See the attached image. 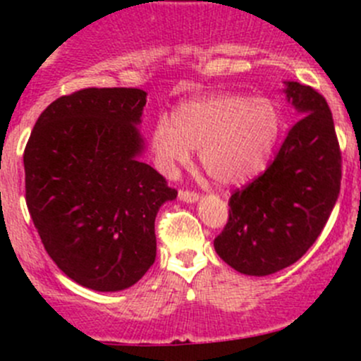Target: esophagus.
Masks as SVG:
<instances>
[{
	"label": "esophagus",
	"mask_w": 361,
	"mask_h": 361,
	"mask_svg": "<svg viewBox=\"0 0 361 361\" xmlns=\"http://www.w3.org/2000/svg\"><path fill=\"white\" fill-rule=\"evenodd\" d=\"M178 197H180V201H183V202H197L199 201L197 192H190V190H180Z\"/></svg>",
	"instance_id": "esophagus-1"
}]
</instances>
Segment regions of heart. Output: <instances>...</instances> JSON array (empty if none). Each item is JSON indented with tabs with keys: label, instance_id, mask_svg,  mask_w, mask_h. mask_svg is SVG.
Segmentation results:
<instances>
[{
	"label": "heart",
	"instance_id": "heart-1",
	"mask_svg": "<svg viewBox=\"0 0 361 361\" xmlns=\"http://www.w3.org/2000/svg\"><path fill=\"white\" fill-rule=\"evenodd\" d=\"M281 123V111L267 97L213 94L181 103L171 113V123L160 118L152 129L150 150L160 173L174 176L197 148L207 176L234 187L264 171Z\"/></svg>",
	"mask_w": 361,
	"mask_h": 361
}]
</instances>
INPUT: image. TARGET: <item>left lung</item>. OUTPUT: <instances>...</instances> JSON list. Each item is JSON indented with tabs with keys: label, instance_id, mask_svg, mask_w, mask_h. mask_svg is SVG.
Wrapping results in <instances>:
<instances>
[{
	"label": "left lung",
	"instance_id": "obj_1",
	"mask_svg": "<svg viewBox=\"0 0 361 361\" xmlns=\"http://www.w3.org/2000/svg\"><path fill=\"white\" fill-rule=\"evenodd\" d=\"M300 118L264 174L228 199V221L214 239L218 257L246 276L295 264L329 221L341 190V150L332 111L312 87L285 82Z\"/></svg>",
	"mask_w": 361,
	"mask_h": 361
}]
</instances>
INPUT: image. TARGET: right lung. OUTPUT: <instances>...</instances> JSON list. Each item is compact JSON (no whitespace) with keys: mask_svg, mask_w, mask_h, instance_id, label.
<instances>
[{"mask_svg":"<svg viewBox=\"0 0 361 361\" xmlns=\"http://www.w3.org/2000/svg\"><path fill=\"white\" fill-rule=\"evenodd\" d=\"M141 89H83L47 106L24 150L25 202L57 267L96 292L140 281L157 255L155 216L176 199L140 157Z\"/></svg>","mask_w":361,"mask_h":361,"instance_id":"1","label":"right lung"}]
</instances>
